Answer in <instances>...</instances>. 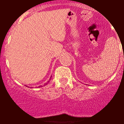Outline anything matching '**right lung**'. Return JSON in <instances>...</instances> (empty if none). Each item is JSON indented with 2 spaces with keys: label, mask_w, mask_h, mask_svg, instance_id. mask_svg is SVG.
<instances>
[{
  "label": "right lung",
  "mask_w": 124,
  "mask_h": 124,
  "mask_svg": "<svg viewBox=\"0 0 124 124\" xmlns=\"http://www.w3.org/2000/svg\"><path fill=\"white\" fill-rule=\"evenodd\" d=\"M49 82V81H48ZM47 84H45V85H46Z\"/></svg>",
  "instance_id": "add662e5"
}]
</instances>
